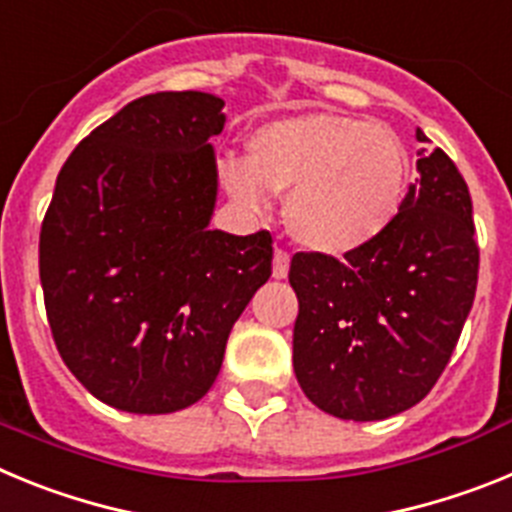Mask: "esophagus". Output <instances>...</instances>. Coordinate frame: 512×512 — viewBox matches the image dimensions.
I'll return each instance as SVG.
<instances>
[{
  "label": "esophagus",
  "mask_w": 512,
  "mask_h": 512,
  "mask_svg": "<svg viewBox=\"0 0 512 512\" xmlns=\"http://www.w3.org/2000/svg\"><path fill=\"white\" fill-rule=\"evenodd\" d=\"M289 274V253L277 248L274 251V279H287Z\"/></svg>",
  "instance_id": "34e87169"
}]
</instances>
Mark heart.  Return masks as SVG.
I'll return each instance as SVG.
<instances>
[{
	"label": "heart",
	"mask_w": 512,
	"mask_h": 512,
	"mask_svg": "<svg viewBox=\"0 0 512 512\" xmlns=\"http://www.w3.org/2000/svg\"><path fill=\"white\" fill-rule=\"evenodd\" d=\"M220 179L248 212L269 210L271 194L289 192V233L312 251L341 256L395 225L408 202L413 161L384 122L305 112L253 130L251 161L225 158Z\"/></svg>",
	"instance_id": "heart-1"
}]
</instances>
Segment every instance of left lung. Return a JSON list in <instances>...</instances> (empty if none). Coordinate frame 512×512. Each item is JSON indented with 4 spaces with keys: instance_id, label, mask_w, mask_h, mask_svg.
Masks as SVG:
<instances>
[{
    "instance_id": "obj_1",
    "label": "left lung",
    "mask_w": 512,
    "mask_h": 512,
    "mask_svg": "<svg viewBox=\"0 0 512 512\" xmlns=\"http://www.w3.org/2000/svg\"><path fill=\"white\" fill-rule=\"evenodd\" d=\"M418 156L420 179L382 238L346 261L292 256L297 382L336 418L384 420L418 405L472 310L479 248L467 182L441 148Z\"/></svg>"
}]
</instances>
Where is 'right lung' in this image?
Returning <instances> with one entry per match:
<instances>
[{
  "mask_svg": "<svg viewBox=\"0 0 512 512\" xmlns=\"http://www.w3.org/2000/svg\"><path fill=\"white\" fill-rule=\"evenodd\" d=\"M225 102L158 92L66 158L40 228V284L63 364L138 415L207 395L230 328L271 277V235L210 230Z\"/></svg>",
  "mask_w": 512,
  "mask_h": 512,
  "instance_id": "obj_1",
  "label": "right lung"
}]
</instances>
